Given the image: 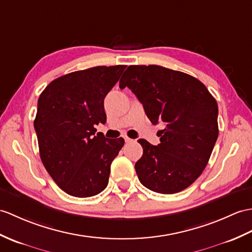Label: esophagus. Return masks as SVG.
I'll use <instances>...</instances> for the list:
<instances>
[{"label":"esophagus","mask_w":252,"mask_h":252,"mask_svg":"<svg viewBox=\"0 0 252 252\" xmlns=\"http://www.w3.org/2000/svg\"><path fill=\"white\" fill-rule=\"evenodd\" d=\"M124 138H125V140H126V143H130V142H132V140H133V139H131L130 137H127L126 135H124Z\"/></svg>","instance_id":"esophagus-1"}]
</instances>
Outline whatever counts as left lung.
I'll use <instances>...</instances> for the list:
<instances>
[{
  "instance_id": "1",
  "label": "left lung",
  "mask_w": 252,
  "mask_h": 252,
  "mask_svg": "<svg viewBox=\"0 0 252 252\" xmlns=\"http://www.w3.org/2000/svg\"><path fill=\"white\" fill-rule=\"evenodd\" d=\"M119 87L143 104L153 125L163 124L160 144L138 139L135 171L143 186L162 194L188 188L206 167L218 138V105L200 80L159 65H130Z\"/></svg>"
}]
</instances>
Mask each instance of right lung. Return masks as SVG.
<instances>
[{"instance_id":"right-lung-1","label":"right lung","mask_w":252,"mask_h":252,"mask_svg":"<svg viewBox=\"0 0 252 252\" xmlns=\"http://www.w3.org/2000/svg\"><path fill=\"white\" fill-rule=\"evenodd\" d=\"M126 65L95 66L52 80L40 93L34 120L46 171L67 194L89 197L107 187L110 164L125 139L106 138L104 98Z\"/></svg>"}]
</instances>
